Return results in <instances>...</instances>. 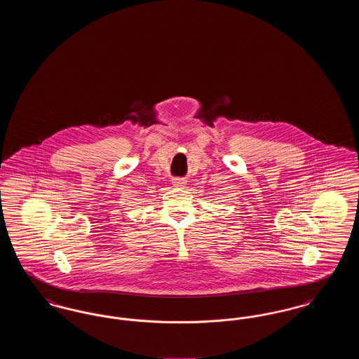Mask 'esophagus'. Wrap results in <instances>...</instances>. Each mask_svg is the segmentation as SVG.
I'll return each instance as SVG.
<instances>
[{
    "label": "esophagus",
    "mask_w": 359,
    "mask_h": 359,
    "mask_svg": "<svg viewBox=\"0 0 359 359\" xmlns=\"http://www.w3.org/2000/svg\"><path fill=\"white\" fill-rule=\"evenodd\" d=\"M172 183H173V186H176V187H183V186L187 183V180H186V179H182V177H175V179L172 180Z\"/></svg>",
    "instance_id": "esophagus-1"
}]
</instances>
